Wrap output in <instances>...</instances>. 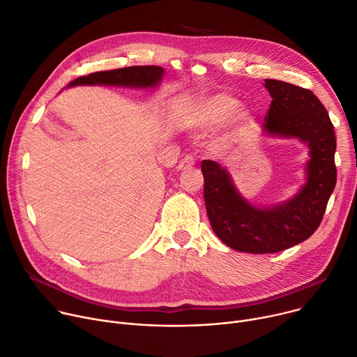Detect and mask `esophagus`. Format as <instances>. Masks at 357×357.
<instances>
[{
	"label": "esophagus",
	"instance_id": "34e87169",
	"mask_svg": "<svg viewBox=\"0 0 357 357\" xmlns=\"http://www.w3.org/2000/svg\"><path fill=\"white\" fill-rule=\"evenodd\" d=\"M193 165H195V158H193L192 155H186L185 158L181 159V162L178 164V171L189 169V168H192Z\"/></svg>",
	"mask_w": 357,
	"mask_h": 357
}]
</instances>
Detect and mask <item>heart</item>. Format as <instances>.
Listing matches in <instances>:
<instances>
[{
	"instance_id": "1",
	"label": "heart",
	"mask_w": 357,
	"mask_h": 357,
	"mask_svg": "<svg viewBox=\"0 0 357 357\" xmlns=\"http://www.w3.org/2000/svg\"><path fill=\"white\" fill-rule=\"evenodd\" d=\"M253 122V114L246 107H239V100L226 92H213L193 102L183 116L188 129L198 134L212 131L220 125L216 141L220 145H232L241 139Z\"/></svg>"
}]
</instances>
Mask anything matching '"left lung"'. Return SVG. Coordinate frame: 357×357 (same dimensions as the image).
<instances>
[{
  "label": "left lung",
  "mask_w": 357,
  "mask_h": 357,
  "mask_svg": "<svg viewBox=\"0 0 357 357\" xmlns=\"http://www.w3.org/2000/svg\"><path fill=\"white\" fill-rule=\"evenodd\" d=\"M264 86L272 102L262 134L307 146L305 182L284 201L255 205L238 190L228 168L202 160L212 229L226 246L246 253H276L310 238L336 185V138L326 108L312 91L294 84L265 79Z\"/></svg>",
  "instance_id": "left-lung-1"
}]
</instances>
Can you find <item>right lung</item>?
Instances as JSON below:
<instances>
[{"label": "right lung", "instance_id": "1", "mask_svg": "<svg viewBox=\"0 0 357 357\" xmlns=\"http://www.w3.org/2000/svg\"><path fill=\"white\" fill-rule=\"evenodd\" d=\"M165 75V70L162 67H128L114 71H101L89 74L86 77H79L68 84L67 88L78 85H112V86H128L137 89H151L153 91Z\"/></svg>", "mask_w": 357, "mask_h": 357}]
</instances>
